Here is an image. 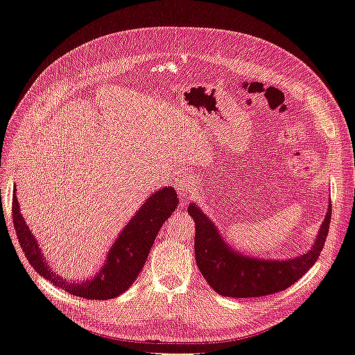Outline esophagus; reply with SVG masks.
<instances>
[{
    "mask_svg": "<svg viewBox=\"0 0 355 355\" xmlns=\"http://www.w3.org/2000/svg\"><path fill=\"white\" fill-rule=\"evenodd\" d=\"M176 189L180 196V200L182 201L187 200V196H189L191 193H194L196 191V182H194L193 176L188 173L182 175L180 179H178V182H176Z\"/></svg>",
    "mask_w": 355,
    "mask_h": 355,
    "instance_id": "esophagus-1",
    "label": "esophagus"
}]
</instances>
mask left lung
<instances>
[{"instance_id": "8db88e82", "label": "left lung", "mask_w": 355, "mask_h": 355, "mask_svg": "<svg viewBox=\"0 0 355 355\" xmlns=\"http://www.w3.org/2000/svg\"><path fill=\"white\" fill-rule=\"evenodd\" d=\"M188 215L196 223V261L207 284L224 297L248 299L284 291L311 269L329 234L331 203L309 251L285 260L251 257L233 249L196 203L188 205Z\"/></svg>"}]
</instances>
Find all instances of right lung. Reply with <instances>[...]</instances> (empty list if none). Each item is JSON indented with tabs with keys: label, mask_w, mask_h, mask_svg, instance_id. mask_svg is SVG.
Instances as JSON below:
<instances>
[{
	"label": "right lung",
	"mask_w": 355,
	"mask_h": 355,
	"mask_svg": "<svg viewBox=\"0 0 355 355\" xmlns=\"http://www.w3.org/2000/svg\"><path fill=\"white\" fill-rule=\"evenodd\" d=\"M176 206L178 193L173 187L159 188L150 194L114 239L101 269L82 282L70 281L69 277L51 269L40 245L37 243L35 236L26 225L19 209L16 187L13 191V224L26 260L38 275L76 297L88 300H107L125 293L137 279L159 228L175 212Z\"/></svg>",
	"instance_id": "add662e5"
}]
</instances>
